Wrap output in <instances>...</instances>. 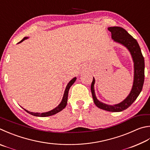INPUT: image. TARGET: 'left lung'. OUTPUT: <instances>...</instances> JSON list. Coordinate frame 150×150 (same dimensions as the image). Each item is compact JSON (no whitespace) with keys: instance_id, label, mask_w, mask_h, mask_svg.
<instances>
[{"instance_id":"obj_1","label":"left lung","mask_w":150,"mask_h":150,"mask_svg":"<svg viewBox=\"0 0 150 150\" xmlns=\"http://www.w3.org/2000/svg\"><path fill=\"white\" fill-rule=\"evenodd\" d=\"M108 30L111 33V37L115 42L121 43L126 47L130 51L134 61V83L132 91L129 96L122 102L117 105H109L100 102L96 98L95 95L94 84L95 80L93 78L91 84V92L94 102L98 108L102 110L111 111V112H119L126 110L131 105L142 90L144 82V58L142 54L141 49L137 40L134 39L126 30L120 27H110Z\"/></svg>"}]
</instances>
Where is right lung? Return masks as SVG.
<instances>
[{
    "instance_id": "right-lung-1",
    "label": "right lung",
    "mask_w": 150,
    "mask_h": 150,
    "mask_svg": "<svg viewBox=\"0 0 150 150\" xmlns=\"http://www.w3.org/2000/svg\"><path fill=\"white\" fill-rule=\"evenodd\" d=\"M28 39V37H24L23 39L21 40L20 42H19L18 43H20L24 40L25 39ZM76 80V77L73 78L71 81H69V83L67 84V85L66 86V91H65L64 92V97H63V99H62L61 103H59L58 105V107H56L55 109H54V110H51L50 111H48V112H45V113H33V112H30V111L26 110L24 109V110L25 111H27L28 113L31 114L32 115H34V116H37V117H48V116H50V115H53L54 114H56L57 113L59 112V111H61L62 110H64V109L66 108V106L67 105V97H68V92H69V90L70 88V87L71 86L72 84L75 83V81Z\"/></svg>"
}]
</instances>
